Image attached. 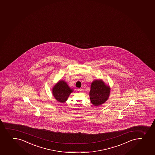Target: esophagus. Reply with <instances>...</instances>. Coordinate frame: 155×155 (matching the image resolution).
Listing matches in <instances>:
<instances>
[{
  "mask_svg": "<svg viewBox=\"0 0 155 155\" xmlns=\"http://www.w3.org/2000/svg\"><path fill=\"white\" fill-rule=\"evenodd\" d=\"M77 90H78V91H83V89L81 88H78V89Z\"/></svg>",
  "mask_w": 155,
  "mask_h": 155,
  "instance_id": "34e87169",
  "label": "esophagus"
}]
</instances>
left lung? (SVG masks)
Instances as JSON below:
<instances>
[{
    "instance_id": "1",
    "label": "left lung",
    "mask_w": 155,
    "mask_h": 155,
    "mask_svg": "<svg viewBox=\"0 0 155 155\" xmlns=\"http://www.w3.org/2000/svg\"><path fill=\"white\" fill-rule=\"evenodd\" d=\"M110 87L102 80H95L91 83L90 97L91 103L94 106L103 104L108 99Z\"/></svg>"
}]
</instances>
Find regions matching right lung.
<instances>
[{
	"label": "right lung",
	"mask_w": 155,
	"mask_h": 155,
	"mask_svg": "<svg viewBox=\"0 0 155 155\" xmlns=\"http://www.w3.org/2000/svg\"><path fill=\"white\" fill-rule=\"evenodd\" d=\"M72 91L64 81H59L53 88V96L56 100L61 103H64L67 100L69 95Z\"/></svg>",
	"instance_id": "1"
}]
</instances>
